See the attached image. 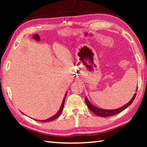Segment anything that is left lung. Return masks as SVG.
I'll return each mask as SVG.
<instances>
[{
    "label": "left lung",
    "instance_id": "obj_1",
    "mask_svg": "<svg viewBox=\"0 0 147 147\" xmlns=\"http://www.w3.org/2000/svg\"><path fill=\"white\" fill-rule=\"evenodd\" d=\"M137 89H138V87H137ZM136 93L134 94L132 98L131 99V100L128 103L126 104V105L123 106V107H121L120 108L115 109H104L96 108V107H95L94 106H93V104H91L90 102L88 100V98L86 97L85 98V101L87 106L88 107V108L90 109V111H91L92 112L96 115L105 117H110L114 115H116V114L121 112L122 111H123L124 109H125L128 106H130V104L133 102L134 100L136 98Z\"/></svg>",
    "mask_w": 147,
    "mask_h": 147
}]
</instances>
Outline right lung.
<instances>
[{
  "label": "right lung",
  "instance_id": "right-lung-1",
  "mask_svg": "<svg viewBox=\"0 0 147 147\" xmlns=\"http://www.w3.org/2000/svg\"><path fill=\"white\" fill-rule=\"evenodd\" d=\"M66 95H67V94H65V97H64V98H63V102H62V104H61V108H60V109H59V111H58V112L56 113V115H54V116L51 117H50L49 119H46V120H42V121H40V122H49V121H53V120H54V119H56V118H58V117L59 116V115H60V114H61V111H62V110H63V109L64 102H65V96H66ZM36 121H37V120H36Z\"/></svg>",
  "mask_w": 147,
  "mask_h": 147
}]
</instances>
